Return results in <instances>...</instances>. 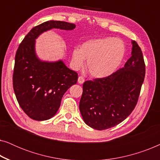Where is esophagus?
I'll use <instances>...</instances> for the list:
<instances>
[{
	"label": "esophagus",
	"instance_id": "esophagus-1",
	"mask_svg": "<svg viewBox=\"0 0 160 160\" xmlns=\"http://www.w3.org/2000/svg\"><path fill=\"white\" fill-rule=\"evenodd\" d=\"M84 82V78L83 76H79V77L78 78V84H83V83Z\"/></svg>",
	"mask_w": 160,
	"mask_h": 160
}]
</instances>
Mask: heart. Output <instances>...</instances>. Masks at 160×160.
<instances>
[{
	"label": "heart",
	"instance_id": "1",
	"mask_svg": "<svg viewBox=\"0 0 160 160\" xmlns=\"http://www.w3.org/2000/svg\"><path fill=\"white\" fill-rule=\"evenodd\" d=\"M125 54V45L121 39L112 37L92 39L84 42L81 49L72 52V62L76 68L82 66L84 59L92 76L102 78L117 71Z\"/></svg>",
	"mask_w": 160,
	"mask_h": 160
}]
</instances>
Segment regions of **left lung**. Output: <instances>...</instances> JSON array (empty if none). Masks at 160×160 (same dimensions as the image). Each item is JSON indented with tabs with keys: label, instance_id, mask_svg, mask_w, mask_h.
<instances>
[{
	"label": "left lung",
	"instance_id": "obj_1",
	"mask_svg": "<svg viewBox=\"0 0 160 160\" xmlns=\"http://www.w3.org/2000/svg\"><path fill=\"white\" fill-rule=\"evenodd\" d=\"M131 57L122 68L108 77L87 81L83 84L79 109L87 125L98 130L123 122L136 106L145 77L141 48L132 41Z\"/></svg>",
	"mask_w": 160,
	"mask_h": 160
}]
</instances>
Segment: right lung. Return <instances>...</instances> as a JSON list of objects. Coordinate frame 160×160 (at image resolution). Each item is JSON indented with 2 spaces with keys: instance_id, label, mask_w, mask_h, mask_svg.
Instances as JSON below:
<instances>
[{
  "instance_id": "obj_1",
  "label": "right lung",
  "mask_w": 160,
  "mask_h": 160,
  "mask_svg": "<svg viewBox=\"0 0 160 160\" xmlns=\"http://www.w3.org/2000/svg\"><path fill=\"white\" fill-rule=\"evenodd\" d=\"M75 28L74 24L67 22H45L32 28L19 46L13 87L19 106L32 119L44 121L53 117L65 92L78 80L77 73L69 69L62 60H41L36 52V39L53 28L72 30Z\"/></svg>"
}]
</instances>
